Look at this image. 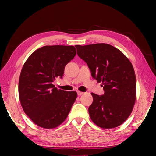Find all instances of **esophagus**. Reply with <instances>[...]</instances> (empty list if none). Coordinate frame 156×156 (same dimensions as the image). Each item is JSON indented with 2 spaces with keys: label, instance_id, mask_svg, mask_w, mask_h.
<instances>
[{
  "label": "esophagus",
  "instance_id": "34e87169",
  "mask_svg": "<svg viewBox=\"0 0 156 156\" xmlns=\"http://www.w3.org/2000/svg\"><path fill=\"white\" fill-rule=\"evenodd\" d=\"M77 94H78V96H81V95H83L84 93H83V92H82V91H77Z\"/></svg>",
  "mask_w": 156,
  "mask_h": 156
}]
</instances>
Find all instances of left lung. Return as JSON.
<instances>
[{"label":"left lung","mask_w":156,"mask_h":156,"mask_svg":"<svg viewBox=\"0 0 156 156\" xmlns=\"http://www.w3.org/2000/svg\"><path fill=\"white\" fill-rule=\"evenodd\" d=\"M78 56L88 65L92 78L103 87V95L91 93V120L100 127L112 129L127 119L136 97L133 67L120 50L109 44L76 45Z\"/></svg>","instance_id":"obj_1"}]
</instances>
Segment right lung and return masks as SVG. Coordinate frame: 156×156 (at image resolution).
I'll use <instances>...</instances> for the list:
<instances>
[{"label":"right lung","mask_w":156,"mask_h":156,"mask_svg":"<svg viewBox=\"0 0 156 156\" xmlns=\"http://www.w3.org/2000/svg\"><path fill=\"white\" fill-rule=\"evenodd\" d=\"M76 54L73 46H44L33 52L23 65L18 83L20 104L26 115L41 127L60 125L74 103L77 93L58 90L53 82L62 78L66 65Z\"/></svg>","instance_id":"1"}]
</instances>
